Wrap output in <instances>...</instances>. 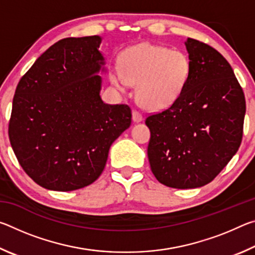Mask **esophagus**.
<instances>
[{
    "mask_svg": "<svg viewBox=\"0 0 255 255\" xmlns=\"http://www.w3.org/2000/svg\"><path fill=\"white\" fill-rule=\"evenodd\" d=\"M132 120H133V122H135V123L143 122V116H141L140 112L133 110V111H132Z\"/></svg>",
    "mask_w": 255,
    "mask_h": 255,
    "instance_id": "34e87169",
    "label": "esophagus"
}]
</instances>
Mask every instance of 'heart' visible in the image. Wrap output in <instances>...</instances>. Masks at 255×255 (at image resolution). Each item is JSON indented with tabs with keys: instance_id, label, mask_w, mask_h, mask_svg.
Masks as SVG:
<instances>
[{
	"instance_id": "1",
	"label": "heart",
	"mask_w": 255,
	"mask_h": 255,
	"mask_svg": "<svg viewBox=\"0 0 255 255\" xmlns=\"http://www.w3.org/2000/svg\"><path fill=\"white\" fill-rule=\"evenodd\" d=\"M120 67H111V83L122 91L137 84L138 103L152 111L173 106L191 74L190 59L182 51L148 42L124 50L120 55Z\"/></svg>"
}]
</instances>
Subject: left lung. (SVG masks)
<instances>
[{
  "instance_id": "obj_1",
  "label": "left lung",
  "mask_w": 255,
  "mask_h": 255,
  "mask_svg": "<svg viewBox=\"0 0 255 255\" xmlns=\"http://www.w3.org/2000/svg\"><path fill=\"white\" fill-rule=\"evenodd\" d=\"M191 74L178 101L146 119L147 155L158 182L175 189L213 181L239 149L245 98L230 63L213 47L188 38Z\"/></svg>"
}]
</instances>
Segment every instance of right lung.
Here are the masks:
<instances>
[{
	"mask_svg": "<svg viewBox=\"0 0 255 255\" xmlns=\"http://www.w3.org/2000/svg\"><path fill=\"white\" fill-rule=\"evenodd\" d=\"M101 41H57L16 86L8 138L25 173L45 189L72 191L94 182L111 144L131 124L130 108L101 99Z\"/></svg>",
	"mask_w": 255,
	"mask_h": 255,
	"instance_id": "obj_1",
	"label": "right lung"
}]
</instances>
